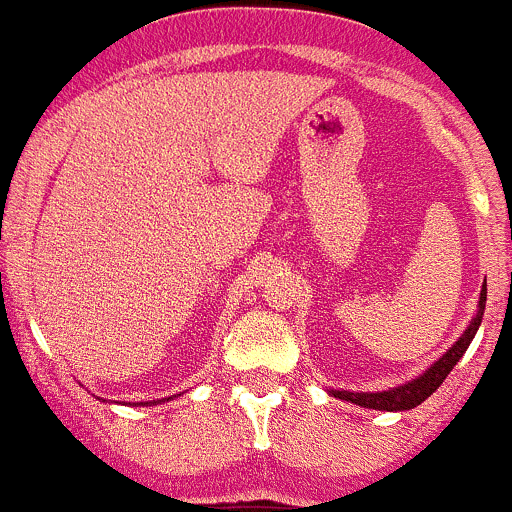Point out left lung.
<instances>
[{"mask_svg": "<svg viewBox=\"0 0 512 512\" xmlns=\"http://www.w3.org/2000/svg\"><path fill=\"white\" fill-rule=\"evenodd\" d=\"M485 296H488V286L483 283V288H480V298H478V311H475V316L470 318V323H468V328L463 331V336H460L458 341H455L453 346H450L448 351L438 358V361L430 363L421 376L413 378V381H406V383H401V386L388 388V391H376V393H363V391L361 393L328 391V393L336 398H341V401L356 403V406H361V408H373V411H411V408L421 406L428 396H433V393L438 391L440 383L445 381V376L453 371L455 363H458L460 358H463V353L468 351L470 341L475 338V333H478V328H480V321H483Z\"/></svg>", "mask_w": 512, "mask_h": 512, "instance_id": "obj_1", "label": "left lung"}]
</instances>
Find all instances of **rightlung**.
Wrapping results in <instances>:
<instances>
[{"instance_id":"right-lung-1","label":"right lung","mask_w":512,"mask_h":512,"mask_svg":"<svg viewBox=\"0 0 512 512\" xmlns=\"http://www.w3.org/2000/svg\"><path fill=\"white\" fill-rule=\"evenodd\" d=\"M176 398V396H174ZM171 401V398H161V401H146V403H134V406H159V403Z\"/></svg>"}]
</instances>
